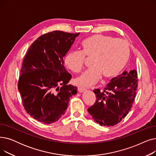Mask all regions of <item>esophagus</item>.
Masks as SVG:
<instances>
[{
    "label": "esophagus",
    "instance_id": "34e87169",
    "mask_svg": "<svg viewBox=\"0 0 156 156\" xmlns=\"http://www.w3.org/2000/svg\"><path fill=\"white\" fill-rule=\"evenodd\" d=\"M86 90H87L86 88H82V87H78V92H79L80 93H82V92L86 91Z\"/></svg>",
    "mask_w": 156,
    "mask_h": 156
}]
</instances>
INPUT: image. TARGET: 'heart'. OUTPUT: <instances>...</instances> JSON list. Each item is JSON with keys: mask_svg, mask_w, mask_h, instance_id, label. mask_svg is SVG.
I'll return each mask as SVG.
<instances>
[{"mask_svg": "<svg viewBox=\"0 0 156 156\" xmlns=\"http://www.w3.org/2000/svg\"><path fill=\"white\" fill-rule=\"evenodd\" d=\"M81 47V51H69L64 63L71 71L78 73L83 67L85 57H90V66L75 80L78 85L83 87L92 85L100 76L105 79L117 76L125 67L130 54L126 41L108 35H93L84 40Z\"/></svg>", "mask_w": 156, "mask_h": 156, "instance_id": "obj_1", "label": "heart"}]
</instances>
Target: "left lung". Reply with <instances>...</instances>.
<instances>
[{"instance_id":"1","label":"left lung","mask_w":156,"mask_h":156,"mask_svg":"<svg viewBox=\"0 0 156 156\" xmlns=\"http://www.w3.org/2000/svg\"><path fill=\"white\" fill-rule=\"evenodd\" d=\"M137 85V71L135 69L124 71L112 78L103 90H94L96 101L88 109V112L101 126L117 125L132 108Z\"/></svg>"}]
</instances>
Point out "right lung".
<instances>
[{"label": "right lung", "mask_w": 156, "mask_h": 156, "mask_svg": "<svg viewBox=\"0 0 156 156\" xmlns=\"http://www.w3.org/2000/svg\"><path fill=\"white\" fill-rule=\"evenodd\" d=\"M79 34L48 32L34 41L24 57L18 87L24 109L38 121H57L77 92L76 87L68 85L72 76L63 58Z\"/></svg>", "instance_id": "1"}]
</instances>
